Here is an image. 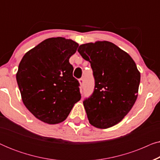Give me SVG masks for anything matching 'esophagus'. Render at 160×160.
Instances as JSON below:
<instances>
[{"mask_svg": "<svg viewBox=\"0 0 160 160\" xmlns=\"http://www.w3.org/2000/svg\"><path fill=\"white\" fill-rule=\"evenodd\" d=\"M78 82H79V84L81 86H84V79H83V78H80V79L78 80Z\"/></svg>", "mask_w": 160, "mask_h": 160, "instance_id": "esophagus-1", "label": "esophagus"}]
</instances>
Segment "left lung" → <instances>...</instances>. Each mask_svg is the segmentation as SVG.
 <instances>
[{
	"label": "left lung",
	"mask_w": 160,
	"mask_h": 160,
	"mask_svg": "<svg viewBox=\"0 0 160 160\" xmlns=\"http://www.w3.org/2000/svg\"><path fill=\"white\" fill-rule=\"evenodd\" d=\"M78 52L91 64L95 86L83 102L89 123L106 129L123 119L135 104L141 73L132 58L107 41L79 46Z\"/></svg>",
	"instance_id": "obj_1"
}]
</instances>
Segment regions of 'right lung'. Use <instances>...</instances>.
<instances>
[{"label":"right lung","instance_id":"1","mask_svg":"<svg viewBox=\"0 0 160 160\" xmlns=\"http://www.w3.org/2000/svg\"><path fill=\"white\" fill-rule=\"evenodd\" d=\"M78 43L62 37L43 41L26 53L16 78L24 105L37 119L55 124L66 119L81 99L69 59Z\"/></svg>","mask_w":160,"mask_h":160}]
</instances>
